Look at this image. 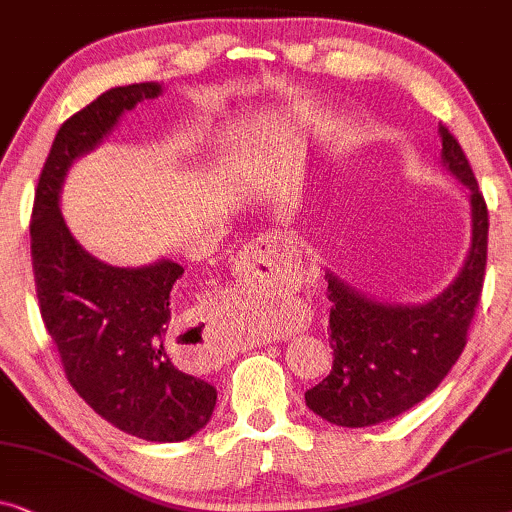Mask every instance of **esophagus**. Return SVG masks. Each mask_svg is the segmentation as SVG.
Wrapping results in <instances>:
<instances>
[{
	"mask_svg": "<svg viewBox=\"0 0 512 512\" xmlns=\"http://www.w3.org/2000/svg\"><path fill=\"white\" fill-rule=\"evenodd\" d=\"M271 241L269 239H253L248 243L246 248H243V262L250 264V266H266L271 264ZM197 331H201V336H204V345H201V364L208 366H218L222 364V359L229 357V350L227 345L222 343V338L218 336V320L213 318V315H208V318H201L197 322Z\"/></svg>",
	"mask_w": 512,
	"mask_h": 512,
	"instance_id": "1",
	"label": "esophagus"
}]
</instances>
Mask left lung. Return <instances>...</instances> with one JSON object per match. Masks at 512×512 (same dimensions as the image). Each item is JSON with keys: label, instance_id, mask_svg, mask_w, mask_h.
I'll return each mask as SVG.
<instances>
[{"label": "left lung", "instance_id": "obj_1", "mask_svg": "<svg viewBox=\"0 0 512 512\" xmlns=\"http://www.w3.org/2000/svg\"><path fill=\"white\" fill-rule=\"evenodd\" d=\"M443 167L471 192V248L462 271L424 304L376 301L325 273L334 364L306 406L336 427L392 420L431 394L462 355L487 266V204L448 127L438 125Z\"/></svg>", "mask_w": 512, "mask_h": 512}]
</instances>
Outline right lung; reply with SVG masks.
<instances>
[{
	"instance_id": "add662e5",
	"label": "right lung",
	"mask_w": 512,
	"mask_h": 512,
	"mask_svg": "<svg viewBox=\"0 0 512 512\" xmlns=\"http://www.w3.org/2000/svg\"><path fill=\"white\" fill-rule=\"evenodd\" d=\"M160 83H134L99 95L57 129L32 211V266L43 325L60 352L71 387L106 422L143 441L178 443L211 420L213 385L169 359L171 287L183 266H111L92 257L60 213L74 160L90 153L120 115L155 99Z\"/></svg>"
}]
</instances>
